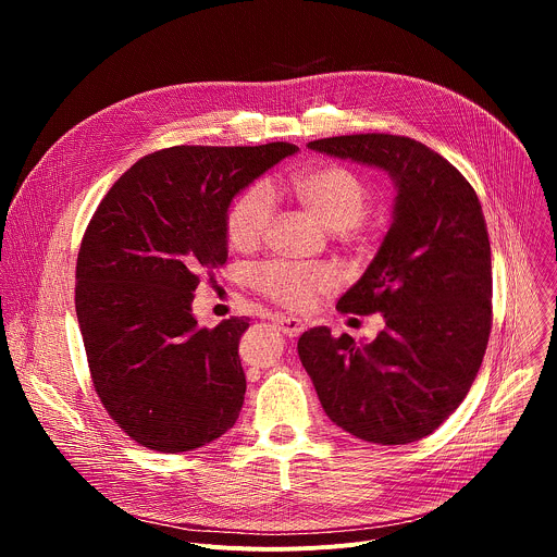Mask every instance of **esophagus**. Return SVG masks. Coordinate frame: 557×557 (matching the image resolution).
Listing matches in <instances>:
<instances>
[{
    "mask_svg": "<svg viewBox=\"0 0 557 557\" xmlns=\"http://www.w3.org/2000/svg\"><path fill=\"white\" fill-rule=\"evenodd\" d=\"M273 324L277 326V331H282L286 337H297L304 331V324L297 320V317H286V314H275Z\"/></svg>",
    "mask_w": 557,
    "mask_h": 557,
    "instance_id": "1",
    "label": "esophagus"
}]
</instances>
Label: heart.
I'll return each instance as SVG.
<instances>
[{
	"label": "heart",
	"instance_id": "obj_1",
	"mask_svg": "<svg viewBox=\"0 0 557 557\" xmlns=\"http://www.w3.org/2000/svg\"><path fill=\"white\" fill-rule=\"evenodd\" d=\"M288 189L293 198L324 228L348 233L368 211L370 191L366 183L342 165H317L297 172ZM275 198L264 183H256L237 196L224 218L226 240L237 251L253 249L273 218ZM256 286L269 299L301 310L331 286L324 271L295 269L284 262H271L256 271Z\"/></svg>",
	"mask_w": 557,
	"mask_h": 557
}]
</instances>
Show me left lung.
I'll list each match as a JSON object with an SVG mask.
<instances>
[{"instance_id": "obj_1", "label": "left lung", "mask_w": 557, "mask_h": 557, "mask_svg": "<svg viewBox=\"0 0 557 557\" xmlns=\"http://www.w3.org/2000/svg\"><path fill=\"white\" fill-rule=\"evenodd\" d=\"M308 149L385 172L396 189L389 228L337 310L381 312L372 342L329 326L297 342L329 419L357 438L406 445L460 406L492 331V247L483 207L428 145L392 134L310 140Z\"/></svg>"}]
</instances>
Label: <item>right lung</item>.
Here are the masks:
<instances>
[{"label": "right lung", "mask_w": 557, "mask_h": 557, "mask_svg": "<svg viewBox=\"0 0 557 557\" xmlns=\"http://www.w3.org/2000/svg\"><path fill=\"white\" fill-rule=\"evenodd\" d=\"M297 151L170 147L140 158L95 211L76 260L78 331L101 404L143 447L189 451L240 417L237 344L249 322L200 329L194 290L202 271L226 262L233 198Z\"/></svg>", "instance_id": "obj_1"}]
</instances>
